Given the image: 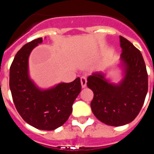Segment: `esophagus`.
<instances>
[{"mask_svg":"<svg viewBox=\"0 0 154 154\" xmlns=\"http://www.w3.org/2000/svg\"><path fill=\"white\" fill-rule=\"evenodd\" d=\"M86 82H87L86 77H85V76L81 77V84L82 88H85V86H86Z\"/></svg>","mask_w":154,"mask_h":154,"instance_id":"1","label":"esophagus"}]
</instances>
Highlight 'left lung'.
Here are the masks:
<instances>
[{"mask_svg": "<svg viewBox=\"0 0 154 154\" xmlns=\"http://www.w3.org/2000/svg\"><path fill=\"white\" fill-rule=\"evenodd\" d=\"M119 40L125 71L120 83H109L101 72H93L87 79V86L94 93L92 112L102 123L112 126L134 120L148 91V75L140 51L123 37H119Z\"/></svg>", "mask_w": 154, "mask_h": 154, "instance_id": "obj_1", "label": "left lung"}]
</instances>
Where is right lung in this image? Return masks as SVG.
<instances>
[{"mask_svg":"<svg viewBox=\"0 0 154 154\" xmlns=\"http://www.w3.org/2000/svg\"><path fill=\"white\" fill-rule=\"evenodd\" d=\"M42 38L24 45L17 51L10 68L9 85L17 112L26 123L36 129L53 130L62 126L72 112L75 99L81 92L80 78L41 90L28 75V57Z\"/></svg>","mask_w":154,"mask_h":154,"instance_id":"1","label":"right lung"}]
</instances>
